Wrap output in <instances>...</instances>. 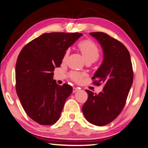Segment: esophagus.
<instances>
[{"label": "esophagus", "instance_id": "1", "mask_svg": "<svg viewBox=\"0 0 148 148\" xmlns=\"http://www.w3.org/2000/svg\"><path fill=\"white\" fill-rule=\"evenodd\" d=\"M78 91H79V88H77V87H73V93H75V92Z\"/></svg>", "mask_w": 148, "mask_h": 148}]
</instances>
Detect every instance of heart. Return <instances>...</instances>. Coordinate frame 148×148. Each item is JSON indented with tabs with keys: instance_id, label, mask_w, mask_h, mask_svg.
Listing matches in <instances>:
<instances>
[{
	"instance_id": "b5f03b06",
	"label": "heart",
	"mask_w": 148,
	"mask_h": 148,
	"mask_svg": "<svg viewBox=\"0 0 148 148\" xmlns=\"http://www.w3.org/2000/svg\"><path fill=\"white\" fill-rule=\"evenodd\" d=\"M78 47L80 49L83 57L86 62L93 63L99 59L100 56V51L97 45L91 40H83L78 43ZM69 51L67 50L64 53L63 61H65L69 55ZM70 77L73 80L76 82H79L82 80L84 74L77 71L70 73Z\"/></svg>"
}]
</instances>
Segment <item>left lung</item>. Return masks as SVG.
I'll return each instance as SVG.
<instances>
[{"label":"left lung","instance_id":"left-lung-1","mask_svg":"<svg viewBox=\"0 0 148 148\" xmlns=\"http://www.w3.org/2000/svg\"><path fill=\"white\" fill-rule=\"evenodd\" d=\"M99 42L103 51V60L92 77L93 83L103 84L99 94L86 90L88 98L82 108L89 123L98 126L113 121L125 106L134 80L130 53L124 45L102 32L90 33Z\"/></svg>","mask_w":148,"mask_h":148}]
</instances>
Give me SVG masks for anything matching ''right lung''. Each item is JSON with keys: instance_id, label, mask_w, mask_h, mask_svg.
<instances>
[{"instance_id": "right-lung-1", "label": "right lung", "mask_w": 148, "mask_h": 148, "mask_svg": "<svg viewBox=\"0 0 148 148\" xmlns=\"http://www.w3.org/2000/svg\"><path fill=\"white\" fill-rule=\"evenodd\" d=\"M82 33H44L27 44L17 58L16 91L28 116L40 125H53L59 119L73 88L53 80L55 67Z\"/></svg>"}]
</instances>
